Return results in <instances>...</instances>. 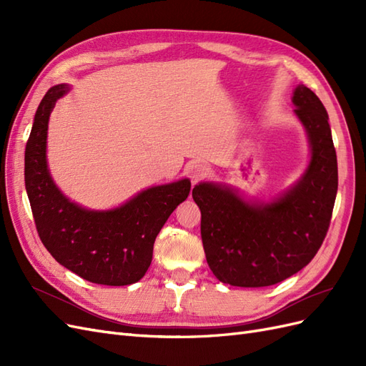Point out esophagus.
Returning a JSON list of instances; mask_svg holds the SVG:
<instances>
[{"mask_svg":"<svg viewBox=\"0 0 366 366\" xmlns=\"http://www.w3.org/2000/svg\"><path fill=\"white\" fill-rule=\"evenodd\" d=\"M209 172V168L204 164V163H195L191 166V171H189V175H191V180L194 183H198L202 182L204 177L207 175Z\"/></svg>","mask_w":366,"mask_h":366,"instance_id":"1","label":"esophagus"}]
</instances>
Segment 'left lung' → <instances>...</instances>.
<instances>
[{
    "instance_id": "left-lung-1",
    "label": "left lung",
    "mask_w": 366,
    "mask_h": 366,
    "mask_svg": "<svg viewBox=\"0 0 366 366\" xmlns=\"http://www.w3.org/2000/svg\"><path fill=\"white\" fill-rule=\"evenodd\" d=\"M295 113L312 148L304 177L270 203H249L230 187L200 183L206 259L217 278L237 287L278 284L315 258L330 227L337 194V157L327 109L305 85L293 94Z\"/></svg>"
}]
</instances>
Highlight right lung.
I'll return each instance as SVG.
<instances>
[{
	"label": "right lung",
	"instance_id": "1",
	"mask_svg": "<svg viewBox=\"0 0 366 366\" xmlns=\"http://www.w3.org/2000/svg\"><path fill=\"white\" fill-rule=\"evenodd\" d=\"M69 85L42 97L26 145L24 179L42 244L65 269L102 285H128L143 278L159 232L184 202L191 182L154 186L113 210H88L65 198L47 169L49 117Z\"/></svg>",
	"mask_w": 366,
	"mask_h": 366
}]
</instances>
